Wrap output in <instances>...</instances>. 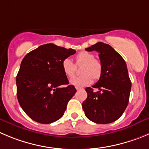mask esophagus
Listing matches in <instances>:
<instances>
[{"label": "esophagus", "instance_id": "esophagus-1", "mask_svg": "<svg viewBox=\"0 0 149 149\" xmlns=\"http://www.w3.org/2000/svg\"><path fill=\"white\" fill-rule=\"evenodd\" d=\"M75 88H76V89H77V91H78V90H80V89H81V88H80V87H75Z\"/></svg>", "mask_w": 149, "mask_h": 149}]
</instances>
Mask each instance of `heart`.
Instances as JSON below:
<instances>
[{
    "mask_svg": "<svg viewBox=\"0 0 149 149\" xmlns=\"http://www.w3.org/2000/svg\"><path fill=\"white\" fill-rule=\"evenodd\" d=\"M76 63L77 65H83L82 67V75L74 77L70 80V83L77 87H82L90 85L94 80L100 78L102 72L101 62L95 59L94 55L91 52L83 51L76 56ZM62 69L67 77H73L76 73V66L72 60L66 58L62 61Z\"/></svg>",
    "mask_w": 149,
    "mask_h": 149,
    "instance_id": "heart-1",
    "label": "heart"
}]
</instances>
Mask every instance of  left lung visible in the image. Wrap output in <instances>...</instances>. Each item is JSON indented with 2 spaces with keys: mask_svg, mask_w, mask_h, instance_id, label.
<instances>
[{
  "mask_svg": "<svg viewBox=\"0 0 149 149\" xmlns=\"http://www.w3.org/2000/svg\"><path fill=\"white\" fill-rule=\"evenodd\" d=\"M86 50L99 52L102 72L98 82L92 86L99 91L94 92L93 88H86L88 97L82 107L91 121L110 124L122 116L129 102L131 81L127 64L119 53L103 42H97Z\"/></svg>",
  "mask_w": 149,
  "mask_h": 149,
  "instance_id": "left-lung-1",
  "label": "left lung"
}]
</instances>
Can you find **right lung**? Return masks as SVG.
<instances>
[{"label": "right lung", "instance_id": "1", "mask_svg": "<svg viewBox=\"0 0 149 149\" xmlns=\"http://www.w3.org/2000/svg\"><path fill=\"white\" fill-rule=\"evenodd\" d=\"M75 52L50 43L41 45L22 59L16 78L17 96L31 119L51 124L63 116L77 90L69 85L62 61ZM65 84L66 87H59Z\"/></svg>", "mask_w": 149, "mask_h": 149}]
</instances>
